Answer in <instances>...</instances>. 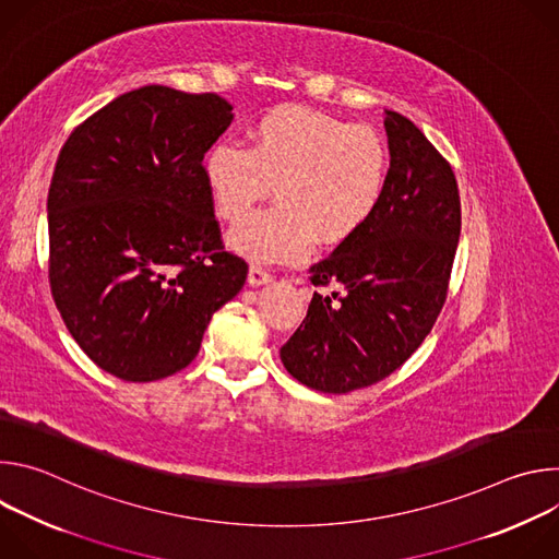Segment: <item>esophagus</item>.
<instances>
[{"label":"esophagus","mask_w":559,"mask_h":559,"mask_svg":"<svg viewBox=\"0 0 559 559\" xmlns=\"http://www.w3.org/2000/svg\"><path fill=\"white\" fill-rule=\"evenodd\" d=\"M248 283H250L252 287L267 285V283H272V274H267V272H265L263 267H259V265H252L250 272H248Z\"/></svg>","instance_id":"1"}]
</instances>
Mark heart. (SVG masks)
Instances as JSON below:
<instances>
[{"label":"heart","instance_id":"heart-1","mask_svg":"<svg viewBox=\"0 0 559 559\" xmlns=\"http://www.w3.org/2000/svg\"><path fill=\"white\" fill-rule=\"evenodd\" d=\"M201 173L229 223L242 221L274 185L280 205L234 227L227 243L252 263H296L316 238L336 248L371 221L384 197L389 154L371 128L283 106L254 121L248 147L212 145Z\"/></svg>","mask_w":559,"mask_h":559}]
</instances>
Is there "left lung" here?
<instances>
[{
	"label": "left lung",
	"instance_id": "left-lung-1",
	"mask_svg": "<svg viewBox=\"0 0 559 559\" xmlns=\"http://www.w3.org/2000/svg\"><path fill=\"white\" fill-rule=\"evenodd\" d=\"M389 173L371 221L309 267L305 321L281 347L305 386L349 393L401 367L427 338L447 298L460 238V194L451 166L414 121L384 110Z\"/></svg>",
	"mask_w": 559,
	"mask_h": 559
}]
</instances>
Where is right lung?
<instances>
[{"label":"right lung","instance_id":"add662e5","mask_svg":"<svg viewBox=\"0 0 559 559\" xmlns=\"http://www.w3.org/2000/svg\"><path fill=\"white\" fill-rule=\"evenodd\" d=\"M231 119L214 93L152 84L97 110L59 152L46 207L50 292L76 345L121 380L188 367L212 313L246 285L201 173Z\"/></svg>","mask_w":559,"mask_h":559}]
</instances>
